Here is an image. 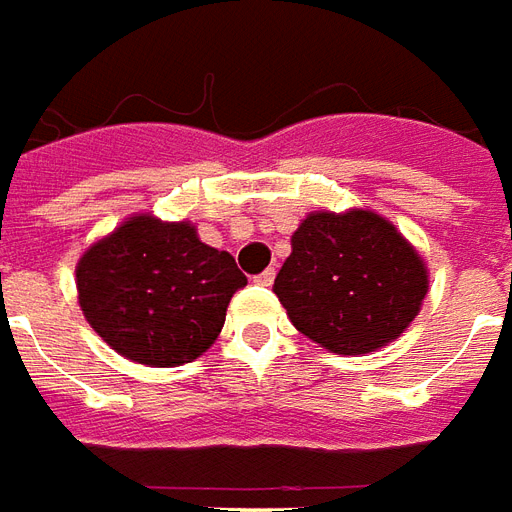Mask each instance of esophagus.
<instances>
[{
  "instance_id": "esophagus-1",
  "label": "esophagus",
  "mask_w": 512,
  "mask_h": 512,
  "mask_svg": "<svg viewBox=\"0 0 512 512\" xmlns=\"http://www.w3.org/2000/svg\"><path fill=\"white\" fill-rule=\"evenodd\" d=\"M272 280H275V270H264L261 272V275H256V278H253V283H256V286H272Z\"/></svg>"
}]
</instances>
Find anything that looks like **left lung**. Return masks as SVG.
<instances>
[{
    "label": "left lung",
    "mask_w": 512,
    "mask_h": 512,
    "mask_svg": "<svg viewBox=\"0 0 512 512\" xmlns=\"http://www.w3.org/2000/svg\"><path fill=\"white\" fill-rule=\"evenodd\" d=\"M272 291L299 332L340 356L394 343L421 313L429 270L416 245L375 210H313L291 234Z\"/></svg>",
    "instance_id": "8db88e82"
}]
</instances>
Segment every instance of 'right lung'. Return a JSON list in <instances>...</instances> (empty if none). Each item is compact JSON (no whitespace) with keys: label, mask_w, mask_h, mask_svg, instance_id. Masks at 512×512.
<instances>
[{"label":"right lung","mask_w":512,"mask_h":512,"mask_svg":"<svg viewBox=\"0 0 512 512\" xmlns=\"http://www.w3.org/2000/svg\"><path fill=\"white\" fill-rule=\"evenodd\" d=\"M248 283L232 253L191 221L134 213L88 245L75 267L80 310L102 340L145 367H180L215 343L226 307Z\"/></svg>","instance_id":"add662e5"}]
</instances>
